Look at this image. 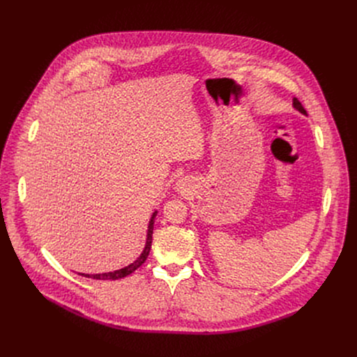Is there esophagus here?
I'll use <instances>...</instances> for the list:
<instances>
[{
  "instance_id": "34e87169",
  "label": "esophagus",
  "mask_w": 357,
  "mask_h": 357,
  "mask_svg": "<svg viewBox=\"0 0 357 357\" xmlns=\"http://www.w3.org/2000/svg\"><path fill=\"white\" fill-rule=\"evenodd\" d=\"M176 189H178L181 193L186 192V189H188V182H186L185 179H181V181H178V182H176Z\"/></svg>"
}]
</instances>
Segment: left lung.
<instances>
[{
    "label": "left lung",
    "mask_w": 357,
    "mask_h": 357,
    "mask_svg": "<svg viewBox=\"0 0 357 357\" xmlns=\"http://www.w3.org/2000/svg\"><path fill=\"white\" fill-rule=\"evenodd\" d=\"M292 105H294V107L299 112V113H302V114H305V116H307V112H305V109L302 107V105L299 103V100L295 97L294 100H292Z\"/></svg>",
    "instance_id": "obj_1"
}]
</instances>
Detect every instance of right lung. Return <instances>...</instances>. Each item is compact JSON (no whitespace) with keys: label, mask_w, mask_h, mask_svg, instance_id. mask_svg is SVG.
I'll use <instances>...</instances> for the list:
<instances>
[{"label":"right lung","mask_w":357,"mask_h":357,"mask_svg":"<svg viewBox=\"0 0 357 357\" xmlns=\"http://www.w3.org/2000/svg\"><path fill=\"white\" fill-rule=\"evenodd\" d=\"M157 211L152 213V218L149 220V225H148V231H146V241H145V247L141 252V256L134 261L131 263L130 266L121 268V270H116V271H110V273H101V274H80L83 277H87V278H93V280H120V278H124L127 275H130L131 273H134L138 267H141L144 264V261L146 260L148 254H149V250H151V244H152V230H154V220H155V216H157Z\"/></svg>","instance_id":"add662e5"}]
</instances>
